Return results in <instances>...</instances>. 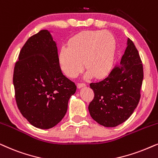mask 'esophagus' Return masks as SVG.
<instances>
[{
  "label": "esophagus",
  "instance_id": "34e87169",
  "mask_svg": "<svg viewBox=\"0 0 158 158\" xmlns=\"http://www.w3.org/2000/svg\"><path fill=\"white\" fill-rule=\"evenodd\" d=\"M85 83H77V88L78 89H81L82 87H85Z\"/></svg>",
  "mask_w": 158,
  "mask_h": 158
}]
</instances>
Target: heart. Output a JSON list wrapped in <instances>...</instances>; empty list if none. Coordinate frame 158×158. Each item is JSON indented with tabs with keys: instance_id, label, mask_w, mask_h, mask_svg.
<instances>
[{
	"instance_id": "b5f03b06",
	"label": "heart",
	"mask_w": 158,
	"mask_h": 158,
	"mask_svg": "<svg viewBox=\"0 0 158 158\" xmlns=\"http://www.w3.org/2000/svg\"><path fill=\"white\" fill-rule=\"evenodd\" d=\"M117 48L116 39L109 32L85 31L73 37L59 53V63L69 77L77 76L83 68L86 76L102 77L112 69Z\"/></svg>"
}]
</instances>
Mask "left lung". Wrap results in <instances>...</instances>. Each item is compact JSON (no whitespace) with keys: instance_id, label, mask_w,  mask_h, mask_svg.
Instances as JSON below:
<instances>
[{"instance_id":"1","label":"left lung","mask_w":158,"mask_h":158,"mask_svg":"<svg viewBox=\"0 0 158 158\" xmlns=\"http://www.w3.org/2000/svg\"><path fill=\"white\" fill-rule=\"evenodd\" d=\"M143 77L142 61L128 38L120 64L102 81L90 84L94 93L89 106L91 118L105 127H115L128 120L140 100Z\"/></svg>"}]
</instances>
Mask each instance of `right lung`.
<instances>
[{
  "label": "right lung",
  "instance_id": "right-lung-1",
  "mask_svg": "<svg viewBox=\"0 0 158 158\" xmlns=\"http://www.w3.org/2000/svg\"><path fill=\"white\" fill-rule=\"evenodd\" d=\"M13 83L21 114L41 129L52 128L62 120L77 89L61 73L56 44L46 30L30 37L22 48Z\"/></svg>",
  "mask_w": 158,
  "mask_h": 158
}]
</instances>
